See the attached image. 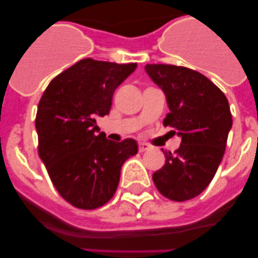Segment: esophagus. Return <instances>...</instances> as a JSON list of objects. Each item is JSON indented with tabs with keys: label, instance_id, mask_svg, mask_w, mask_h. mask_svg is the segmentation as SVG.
Instances as JSON below:
<instances>
[{
	"label": "esophagus",
	"instance_id": "obj_1",
	"mask_svg": "<svg viewBox=\"0 0 258 258\" xmlns=\"http://www.w3.org/2000/svg\"><path fill=\"white\" fill-rule=\"evenodd\" d=\"M150 146H148L147 144H140L139 145V150H140V152H145V151H148L150 150Z\"/></svg>",
	"mask_w": 258,
	"mask_h": 258
}]
</instances>
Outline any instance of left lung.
<instances>
[{
  "label": "left lung",
  "instance_id": "8db88e82",
  "mask_svg": "<svg viewBox=\"0 0 258 258\" xmlns=\"http://www.w3.org/2000/svg\"><path fill=\"white\" fill-rule=\"evenodd\" d=\"M150 79L163 91L170 108L163 119L181 137L175 153L152 178L161 195L172 201L199 196L212 181L232 128L230 105L222 91L200 72L173 64H146Z\"/></svg>",
  "mask_w": 258,
  "mask_h": 258
}]
</instances>
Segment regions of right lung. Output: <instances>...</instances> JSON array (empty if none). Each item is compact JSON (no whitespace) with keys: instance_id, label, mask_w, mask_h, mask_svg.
Instances as JSON below:
<instances>
[{"instance_id":"obj_1","label":"right lung","mask_w":258,"mask_h":258,"mask_svg":"<svg viewBox=\"0 0 258 258\" xmlns=\"http://www.w3.org/2000/svg\"><path fill=\"white\" fill-rule=\"evenodd\" d=\"M136 67L81 59L49 82L38 103V155L58 194L77 209L110 201L122 165L139 151L132 139H106L96 122L110 113L114 90Z\"/></svg>"}]
</instances>
